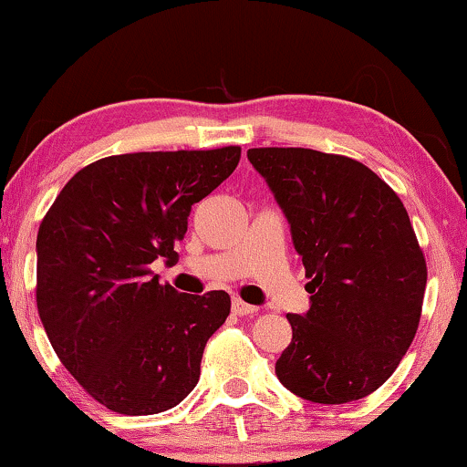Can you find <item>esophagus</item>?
Here are the masks:
<instances>
[{
	"instance_id": "34e87169",
	"label": "esophagus",
	"mask_w": 467,
	"mask_h": 467,
	"mask_svg": "<svg viewBox=\"0 0 467 467\" xmlns=\"http://www.w3.org/2000/svg\"><path fill=\"white\" fill-rule=\"evenodd\" d=\"M232 310H234V315H238V317L254 315V312H257V308H254V306L242 302V299H238V297L232 299Z\"/></svg>"
}]
</instances>
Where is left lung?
Instances as JSON below:
<instances>
[{
  "mask_svg": "<svg viewBox=\"0 0 467 467\" xmlns=\"http://www.w3.org/2000/svg\"><path fill=\"white\" fill-rule=\"evenodd\" d=\"M291 225L310 310L286 315L276 361L291 393L347 404L400 366L420 321L427 264L404 203L366 165L312 149H248Z\"/></svg>",
  "mask_w": 467,
  "mask_h": 467,
  "instance_id": "8db88e82",
  "label": "left lung"
}]
</instances>
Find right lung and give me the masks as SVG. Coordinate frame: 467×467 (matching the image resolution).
Listing matches in <instances>:
<instances>
[{
  "mask_svg": "<svg viewBox=\"0 0 467 467\" xmlns=\"http://www.w3.org/2000/svg\"><path fill=\"white\" fill-rule=\"evenodd\" d=\"M238 161L240 146L104 157L76 171L42 219L37 312L63 366L108 410H170L200 380L232 299L178 293L150 264H176L191 206Z\"/></svg>",
  "mask_w": 467,
  "mask_h": 467,
  "instance_id": "1",
  "label": "right lung"
}]
</instances>
